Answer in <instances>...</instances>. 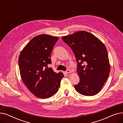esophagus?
<instances>
[{
	"mask_svg": "<svg viewBox=\"0 0 123 123\" xmlns=\"http://www.w3.org/2000/svg\"><path fill=\"white\" fill-rule=\"evenodd\" d=\"M71 71L70 70H67L66 71V74H70V73H71Z\"/></svg>",
	"mask_w": 123,
	"mask_h": 123,
	"instance_id": "1",
	"label": "esophagus"
}]
</instances>
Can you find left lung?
Wrapping results in <instances>:
<instances>
[{
	"instance_id": "left-lung-1",
	"label": "left lung",
	"mask_w": 123,
	"mask_h": 123,
	"mask_svg": "<svg viewBox=\"0 0 123 123\" xmlns=\"http://www.w3.org/2000/svg\"><path fill=\"white\" fill-rule=\"evenodd\" d=\"M72 50L78 68L80 82L74 86L79 93L94 96L102 89L107 81L110 64L106 48L99 39L85 31H80L62 37Z\"/></svg>"
}]
</instances>
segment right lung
<instances>
[{"label":"right lung","mask_w":123,"mask_h":123,"mask_svg":"<svg viewBox=\"0 0 123 123\" xmlns=\"http://www.w3.org/2000/svg\"><path fill=\"white\" fill-rule=\"evenodd\" d=\"M58 37L48 34L37 35L21 51L18 64L21 78L29 91L37 97L49 98L58 91L64 74L55 72L48 64Z\"/></svg>","instance_id":"add662e5"}]
</instances>
